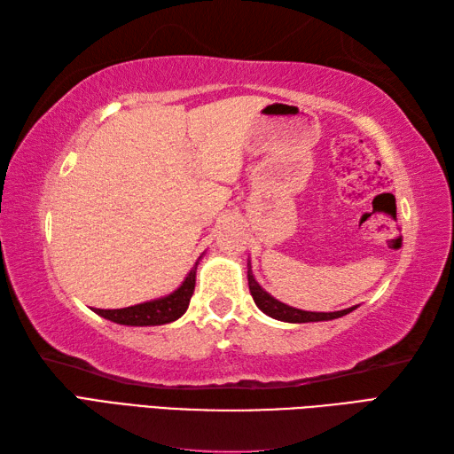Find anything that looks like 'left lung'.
<instances>
[{"label": "left lung", "mask_w": 454, "mask_h": 454, "mask_svg": "<svg viewBox=\"0 0 454 454\" xmlns=\"http://www.w3.org/2000/svg\"><path fill=\"white\" fill-rule=\"evenodd\" d=\"M247 283H249V293H252L254 301L257 304L259 310L263 314L275 317V320L288 322V324H306V322H327V320H335V317H341L345 314L353 312L356 306L345 308V310H337V312H306V310H298V308L288 306L281 301H277L275 296L269 294L265 288L255 281L254 271H252V263L247 262Z\"/></svg>", "instance_id": "8db88e82"}]
</instances>
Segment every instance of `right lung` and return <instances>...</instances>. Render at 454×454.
Segmentation results:
<instances>
[{
  "label": "right lung",
  "instance_id": "obj_1",
  "mask_svg": "<svg viewBox=\"0 0 454 454\" xmlns=\"http://www.w3.org/2000/svg\"><path fill=\"white\" fill-rule=\"evenodd\" d=\"M199 259L187 273L185 281H183L179 288H176V291L169 293L168 296H161V298H156V301H148L142 304H134L129 308H117V310H101V308H95L93 312L105 317V320H111L121 325H161V324L176 322L177 317H181L187 312L191 296L195 293V277H197Z\"/></svg>",
  "mask_w": 454,
  "mask_h": 454
}]
</instances>
